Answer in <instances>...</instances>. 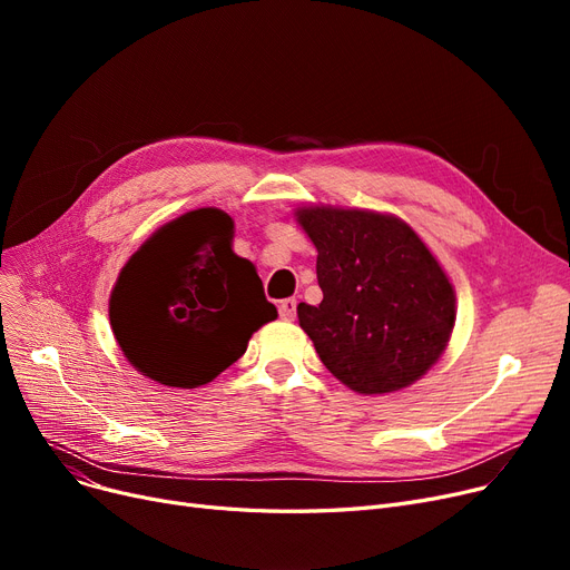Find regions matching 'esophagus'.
Segmentation results:
<instances>
[{"label": "esophagus", "mask_w": 570, "mask_h": 570, "mask_svg": "<svg viewBox=\"0 0 570 570\" xmlns=\"http://www.w3.org/2000/svg\"><path fill=\"white\" fill-rule=\"evenodd\" d=\"M279 316L284 321H295V316H297V301H295V297H286V301H282Z\"/></svg>", "instance_id": "esophagus-1"}]
</instances>
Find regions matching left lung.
Here are the masks:
<instances>
[{
	"label": "left lung",
	"mask_w": 570,
	"mask_h": 570,
	"mask_svg": "<svg viewBox=\"0 0 570 570\" xmlns=\"http://www.w3.org/2000/svg\"><path fill=\"white\" fill-rule=\"evenodd\" d=\"M297 222L318 252V307L297 305L321 363L351 391L383 395L421 379L455 323V293L404 222L367 209L307 207Z\"/></svg>",
	"instance_id": "8db88e82"
}]
</instances>
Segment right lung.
<instances>
[{
	"label": "right lung",
	"instance_id": "add662e5",
	"mask_svg": "<svg viewBox=\"0 0 570 570\" xmlns=\"http://www.w3.org/2000/svg\"><path fill=\"white\" fill-rule=\"evenodd\" d=\"M233 219L203 207L161 226L129 258L110 295L127 361L170 387L213 381L247 351L277 307L256 267L233 254Z\"/></svg>",
	"mask_w": 570,
	"mask_h": 570
}]
</instances>
